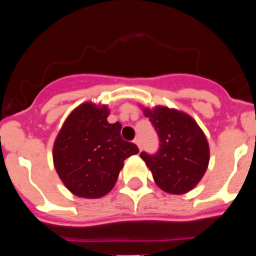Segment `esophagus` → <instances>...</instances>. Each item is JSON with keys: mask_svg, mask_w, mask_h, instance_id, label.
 <instances>
[{"mask_svg": "<svg viewBox=\"0 0 256 256\" xmlns=\"http://www.w3.org/2000/svg\"><path fill=\"white\" fill-rule=\"evenodd\" d=\"M134 142H135L136 144H138V148L141 150V141H140V138H135V140H134Z\"/></svg>", "mask_w": 256, "mask_h": 256, "instance_id": "obj_1", "label": "esophagus"}]
</instances>
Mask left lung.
<instances>
[{
  "mask_svg": "<svg viewBox=\"0 0 256 256\" xmlns=\"http://www.w3.org/2000/svg\"><path fill=\"white\" fill-rule=\"evenodd\" d=\"M158 135V151L140 157L164 192L182 194L193 190L206 174L209 146L204 134L190 115L164 106L144 109Z\"/></svg>",
  "mask_w": 256,
  "mask_h": 256,
  "instance_id": "left-lung-1",
  "label": "left lung"
}]
</instances>
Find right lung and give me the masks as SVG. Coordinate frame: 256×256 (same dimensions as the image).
<instances>
[{
	"mask_svg": "<svg viewBox=\"0 0 256 256\" xmlns=\"http://www.w3.org/2000/svg\"><path fill=\"white\" fill-rule=\"evenodd\" d=\"M108 115L105 105L82 104L68 116L54 142L56 174L78 197L100 198L109 193L124 161L138 154L135 144L121 138V124H109Z\"/></svg>",
	"mask_w": 256,
	"mask_h": 256,
	"instance_id": "1",
	"label": "right lung"
}]
</instances>
